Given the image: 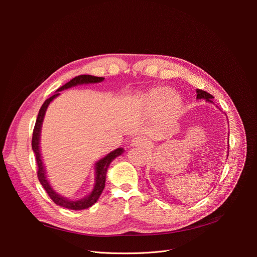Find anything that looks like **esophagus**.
<instances>
[{"label": "esophagus", "instance_id": "34e87169", "mask_svg": "<svg viewBox=\"0 0 257 257\" xmlns=\"http://www.w3.org/2000/svg\"><path fill=\"white\" fill-rule=\"evenodd\" d=\"M147 144V141L143 137H134L131 142V145L133 147H146Z\"/></svg>", "mask_w": 257, "mask_h": 257}]
</instances>
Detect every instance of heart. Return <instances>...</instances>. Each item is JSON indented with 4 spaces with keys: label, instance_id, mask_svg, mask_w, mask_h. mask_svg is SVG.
Wrapping results in <instances>:
<instances>
[{
    "label": "heart",
    "instance_id": "obj_1",
    "mask_svg": "<svg viewBox=\"0 0 257 257\" xmlns=\"http://www.w3.org/2000/svg\"><path fill=\"white\" fill-rule=\"evenodd\" d=\"M146 104L154 109L164 110L170 115L177 110L179 99L169 90H159L146 97Z\"/></svg>",
    "mask_w": 257,
    "mask_h": 257
}]
</instances>
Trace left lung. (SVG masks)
<instances>
[{
  "instance_id": "left-lung-1",
  "label": "left lung",
  "mask_w": 257,
  "mask_h": 257,
  "mask_svg": "<svg viewBox=\"0 0 257 257\" xmlns=\"http://www.w3.org/2000/svg\"><path fill=\"white\" fill-rule=\"evenodd\" d=\"M197 98H205L207 102H211L212 103V99L211 98H213V96L210 94V93L206 92V91L197 89Z\"/></svg>"
}]
</instances>
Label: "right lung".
<instances>
[{"mask_svg":"<svg viewBox=\"0 0 257 257\" xmlns=\"http://www.w3.org/2000/svg\"><path fill=\"white\" fill-rule=\"evenodd\" d=\"M104 78L103 77H95V76H91V75H79L73 78L71 81H68L67 83H65L64 85H62L61 88H59L57 90V93L54 95H52L51 97L47 98L44 102V104L42 105L40 112L37 114V119L35 122L34 125V130H33V136H32V149L35 153V158H36V163H37V177L38 180H40L41 184L43 185V188L45 189V191L47 192V194L49 195V197L52 199V201L54 204H57L61 207H64L66 209H71V210H82V209H87L89 207H91L92 205H94L96 203V200L98 199V197L102 194L104 188H105V180H106V173L107 169L109 167L110 163L119 155L123 152L122 148H118V149L110 152L109 154H107L106 157L102 160H99L96 163V179H95V186L93 189L92 193L88 197H85L83 199L80 200H69L67 198H64L60 196L59 194H57L54 192L51 186L49 184V182L46 179V174H45V169L43 166V162L41 159V152H40V134H41V127H42V122L44 119L45 115V111L47 109L48 105L50 104L51 100L57 97L60 93L59 91H62L64 89H68L71 87H74V85L77 84H81V83H94V82H100L103 81Z\"/></svg>","mask_w":257,"mask_h":257,"instance_id":"right-lung-1","label":"right lung"}]
</instances>
